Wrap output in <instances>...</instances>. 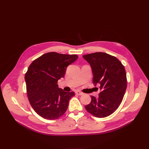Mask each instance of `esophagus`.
I'll use <instances>...</instances> for the list:
<instances>
[{"label": "esophagus", "instance_id": "1", "mask_svg": "<svg viewBox=\"0 0 149 149\" xmlns=\"http://www.w3.org/2000/svg\"><path fill=\"white\" fill-rule=\"evenodd\" d=\"M75 93H76V94H78V95H79V96L83 95V93L82 92H81V91H76L75 92Z\"/></svg>", "mask_w": 149, "mask_h": 149}]
</instances>
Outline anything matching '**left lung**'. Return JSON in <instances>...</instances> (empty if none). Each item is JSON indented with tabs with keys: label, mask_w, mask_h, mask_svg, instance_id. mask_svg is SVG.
I'll list each match as a JSON object with an SVG mask.
<instances>
[{
	"label": "left lung",
	"mask_w": 149,
	"mask_h": 149,
	"mask_svg": "<svg viewBox=\"0 0 149 149\" xmlns=\"http://www.w3.org/2000/svg\"><path fill=\"white\" fill-rule=\"evenodd\" d=\"M91 65L93 83L100 84L98 97L91 96V101L85 109L94 116L102 118L116 111L123 100L127 88L125 68L114 56L103 52L83 55Z\"/></svg>",
	"instance_id": "1"
}]
</instances>
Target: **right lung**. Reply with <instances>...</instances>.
<instances>
[{
  "label": "right lung",
  "instance_id": "right-lung-1",
  "mask_svg": "<svg viewBox=\"0 0 149 149\" xmlns=\"http://www.w3.org/2000/svg\"><path fill=\"white\" fill-rule=\"evenodd\" d=\"M76 55L49 52L35 60L25 75L26 93L31 106L42 118L55 120L65 114L74 92L58 88L67 66L78 59Z\"/></svg>",
  "mask_w": 149,
  "mask_h": 149
}]
</instances>
